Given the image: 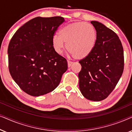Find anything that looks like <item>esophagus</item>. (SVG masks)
I'll return each mask as SVG.
<instances>
[{
    "label": "esophagus",
    "instance_id": "1",
    "mask_svg": "<svg viewBox=\"0 0 132 132\" xmlns=\"http://www.w3.org/2000/svg\"><path fill=\"white\" fill-rule=\"evenodd\" d=\"M67 62H68V67H70L72 65V64H73V62H71V61H68Z\"/></svg>",
    "mask_w": 132,
    "mask_h": 132
}]
</instances>
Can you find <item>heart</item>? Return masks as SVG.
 <instances>
[{"label":"heart","mask_w":132,"mask_h":132,"mask_svg":"<svg viewBox=\"0 0 132 132\" xmlns=\"http://www.w3.org/2000/svg\"><path fill=\"white\" fill-rule=\"evenodd\" d=\"M97 32L93 24L79 21L70 23L63 27L59 35L55 34L52 37L54 49L60 54L65 48L76 59H83L93 52L97 41Z\"/></svg>","instance_id":"heart-1"}]
</instances>
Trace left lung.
<instances>
[{
	"instance_id": "left-lung-1",
	"label": "left lung",
	"mask_w": 132,
	"mask_h": 132,
	"mask_svg": "<svg viewBox=\"0 0 132 132\" xmlns=\"http://www.w3.org/2000/svg\"><path fill=\"white\" fill-rule=\"evenodd\" d=\"M91 23L97 32L93 52L79 61V88L86 99L98 102L114 89L124 70V52L120 39L113 30L97 21Z\"/></svg>"
}]
</instances>
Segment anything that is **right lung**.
<instances>
[{"instance_id":"1","label":"right lung","mask_w":132,"mask_h":132,"mask_svg":"<svg viewBox=\"0 0 132 132\" xmlns=\"http://www.w3.org/2000/svg\"><path fill=\"white\" fill-rule=\"evenodd\" d=\"M62 17L32 19L21 26L8 48L9 70L19 87L32 96L53 91L68 68L67 61L54 49L52 37Z\"/></svg>"}]
</instances>
